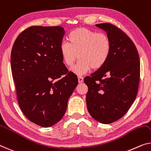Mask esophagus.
<instances>
[{"label": "esophagus", "instance_id": "34e87169", "mask_svg": "<svg viewBox=\"0 0 151 151\" xmlns=\"http://www.w3.org/2000/svg\"><path fill=\"white\" fill-rule=\"evenodd\" d=\"M78 81L79 83H82L83 81V76H78Z\"/></svg>", "mask_w": 151, "mask_h": 151}]
</instances>
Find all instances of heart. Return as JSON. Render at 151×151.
<instances>
[{"mask_svg":"<svg viewBox=\"0 0 151 151\" xmlns=\"http://www.w3.org/2000/svg\"><path fill=\"white\" fill-rule=\"evenodd\" d=\"M67 39L68 43L60 45V54L64 64L69 68L75 64L78 55L79 62L72 68L76 75L102 68L111 55V41L104 33L79 28L71 31Z\"/></svg>","mask_w":151,"mask_h":151,"instance_id":"1","label":"heart"}]
</instances>
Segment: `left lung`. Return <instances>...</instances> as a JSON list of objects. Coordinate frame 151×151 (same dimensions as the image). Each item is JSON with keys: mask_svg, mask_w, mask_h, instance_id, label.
<instances>
[{"mask_svg": "<svg viewBox=\"0 0 151 151\" xmlns=\"http://www.w3.org/2000/svg\"><path fill=\"white\" fill-rule=\"evenodd\" d=\"M106 31L111 53L104 66L86 76L87 110L96 121L109 124L123 117L133 104L140 81V58L131 39L110 23L96 25Z\"/></svg>", "mask_w": 151, "mask_h": 151, "instance_id": "obj_1", "label": "left lung"}]
</instances>
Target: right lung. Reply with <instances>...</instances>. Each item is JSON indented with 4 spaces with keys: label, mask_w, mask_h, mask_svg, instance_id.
<instances>
[{
    "label": "right lung",
    "mask_w": 151,
    "mask_h": 151,
    "mask_svg": "<svg viewBox=\"0 0 151 151\" xmlns=\"http://www.w3.org/2000/svg\"><path fill=\"white\" fill-rule=\"evenodd\" d=\"M65 31L60 26H31L13 44L11 66L18 104L26 117L47 127L61 120L78 85L60 51Z\"/></svg>",
    "instance_id": "1"
}]
</instances>
